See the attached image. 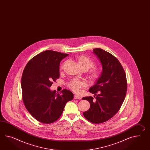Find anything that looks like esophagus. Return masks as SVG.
Returning <instances> with one entry per match:
<instances>
[{
	"label": "esophagus",
	"mask_w": 150,
	"mask_h": 150,
	"mask_svg": "<svg viewBox=\"0 0 150 150\" xmlns=\"http://www.w3.org/2000/svg\"><path fill=\"white\" fill-rule=\"evenodd\" d=\"M74 99H79V100H80L81 98L80 96H78V95H74Z\"/></svg>",
	"instance_id": "1"
}]
</instances>
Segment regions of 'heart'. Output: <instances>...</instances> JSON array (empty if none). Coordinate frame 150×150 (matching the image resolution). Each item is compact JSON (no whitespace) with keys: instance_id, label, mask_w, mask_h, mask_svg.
Returning a JSON list of instances; mask_svg holds the SVG:
<instances>
[{"instance_id":"obj_1","label":"heart","mask_w":150,"mask_h":150,"mask_svg":"<svg viewBox=\"0 0 150 150\" xmlns=\"http://www.w3.org/2000/svg\"><path fill=\"white\" fill-rule=\"evenodd\" d=\"M77 63L81 69H91L94 66V61L85 55H81L79 56L76 59ZM100 75V71L98 69H93L91 73V77L93 80H96L99 78ZM86 82L83 81L73 80L69 83V87L74 91L78 92L81 88L85 87Z\"/></svg>"}]
</instances>
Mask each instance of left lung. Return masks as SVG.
Segmentation results:
<instances>
[{
  "label": "left lung",
  "mask_w": 150,
  "mask_h": 150,
  "mask_svg": "<svg viewBox=\"0 0 150 150\" xmlns=\"http://www.w3.org/2000/svg\"><path fill=\"white\" fill-rule=\"evenodd\" d=\"M93 53L101 64L102 72L89 90L95 99L82 98L91 105L83 114L90 122L100 124L108 120L120 110L126 94L127 81L124 70L116 57L100 48L94 49Z\"/></svg>",
  "instance_id": "left-lung-1"
}]
</instances>
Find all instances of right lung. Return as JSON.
<instances>
[{
	"instance_id": "add662e5",
	"label": "right lung",
	"mask_w": 150,
	"mask_h": 150,
	"mask_svg": "<svg viewBox=\"0 0 150 150\" xmlns=\"http://www.w3.org/2000/svg\"><path fill=\"white\" fill-rule=\"evenodd\" d=\"M69 54L46 50L37 55L25 66L22 75L23 98L26 108L37 120L44 124L55 122L62 115L73 93L63 89L61 94L50 87L59 77V64Z\"/></svg>"
}]
</instances>
